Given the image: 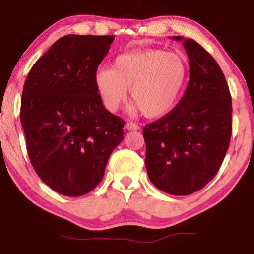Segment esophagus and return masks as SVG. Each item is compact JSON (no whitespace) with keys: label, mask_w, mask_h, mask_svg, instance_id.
<instances>
[{"label":"esophagus","mask_w":254,"mask_h":254,"mask_svg":"<svg viewBox=\"0 0 254 254\" xmlns=\"http://www.w3.org/2000/svg\"><path fill=\"white\" fill-rule=\"evenodd\" d=\"M138 127L136 124H134V123H127L126 125H125V129L126 130H137L138 129Z\"/></svg>","instance_id":"obj_1"}]
</instances>
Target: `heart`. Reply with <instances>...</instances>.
I'll return each mask as SVG.
<instances>
[{
	"instance_id": "obj_1",
	"label": "heart",
	"mask_w": 254,
	"mask_h": 254,
	"mask_svg": "<svg viewBox=\"0 0 254 254\" xmlns=\"http://www.w3.org/2000/svg\"><path fill=\"white\" fill-rule=\"evenodd\" d=\"M189 78V64L182 55L159 48L123 53L114 59L112 69L100 68L95 85L104 105L117 111L129 89L134 104L148 118L164 117L175 109Z\"/></svg>"
}]
</instances>
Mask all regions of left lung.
Segmentation results:
<instances>
[{"mask_svg":"<svg viewBox=\"0 0 254 254\" xmlns=\"http://www.w3.org/2000/svg\"><path fill=\"white\" fill-rule=\"evenodd\" d=\"M184 41L190 81L171 112L145 125V168L151 183L172 195L207 185L223 162L232 131L231 95L220 65L193 39Z\"/></svg>","mask_w":254,"mask_h":254,"instance_id":"left-lung-1","label":"left lung"}]
</instances>
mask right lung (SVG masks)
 <instances>
[{
    "label": "right lung",
    "instance_id": "right-lung-1",
    "mask_svg": "<svg viewBox=\"0 0 254 254\" xmlns=\"http://www.w3.org/2000/svg\"><path fill=\"white\" fill-rule=\"evenodd\" d=\"M113 40L62 37L33 64L24 84L20 123L31 164L62 195L91 192L124 140L125 121L104 107L95 85L97 68Z\"/></svg>",
    "mask_w": 254,
    "mask_h": 254
}]
</instances>
